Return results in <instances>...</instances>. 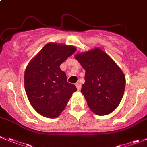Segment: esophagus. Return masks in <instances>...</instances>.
Here are the masks:
<instances>
[{"instance_id": "34e87169", "label": "esophagus", "mask_w": 147, "mask_h": 147, "mask_svg": "<svg viewBox=\"0 0 147 147\" xmlns=\"http://www.w3.org/2000/svg\"><path fill=\"white\" fill-rule=\"evenodd\" d=\"M75 85H76V87H77V88H78V90H80L81 84L79 83V82H77V83H75Z\"/></svg>"}]
</instances>
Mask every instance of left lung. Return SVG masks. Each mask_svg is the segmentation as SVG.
Here are the masks:
<instances>
[{
  "label": "left lung",
  "instance_id": "obj_1",
  "mask_svg": "<svg viewBox=\"0 0 147 147\" xmlns=\"http://www.w3.org/2000/svg\"><path fill=\"white\" fill-rule=\"evenodd\" d=\"M85 70L81 92L92 112L98 116L111 113L120 103L126 85L121 69L101 49L75 55Z\"/></svg>",
  "mask_w": 147,
  "mask_h": 147
}]
</instances>
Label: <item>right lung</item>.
Segmentation results:
<instances>
[{
	"label": "right lung",
	"mask_w": 147,
	"mask_h": 147,
	"mask_svg": "<svg viewBox=\"0 0 147 147\" xmlns=\"http://www.w3.org/2000/svg\"><path fill=\"white\" fill-rule=\"evenodd\" d=\"M75 51L73 46L49 43L28 63L24 75L26 92L33 108L42 116H59L77 90L59 67Z\"/></svg>",
	"instance_id": "obj_1"
}]
</instances>
